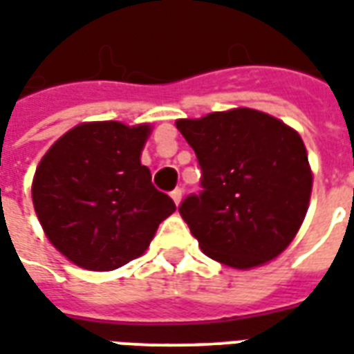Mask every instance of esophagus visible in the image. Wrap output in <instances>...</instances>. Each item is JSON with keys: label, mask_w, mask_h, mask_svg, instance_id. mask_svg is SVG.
<instances>
[{"label": "esophagus", "mask_w": 354, "mask_h": 354, "mask_svg": "<svg viewBox=\"0 0 354 354\" xmlns=\"http://www.w3.org/2000/svg\"><path fill=\"white\" fill-rule=\"evenodd\" d=\"M171 198H173V202H175V204H177V205L181 204L183 190H181V189H175V190H171Z\"/></svg>", "instance_id": "esophagus-1"}]
</instances>
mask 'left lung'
Wrapping results in <instances>:
<instances>
[{
	"label": "left lung",
	"mask_w": 354,
	"mask_h": 354,
	"mask_svg": "<svg viewBox=\"0 0 354 354\" xmlns=\"http://www.w3.org/2000/svg\"><path fill=\"white\" fill-rule=\"evenodd\" d=\"M202 169L179 205L202 252L232 269L278 257L301 227L313 173L299 133L253 109L177 120Z\"/></svg>",
	"instance_id": "obj_1"
}]
</instances>
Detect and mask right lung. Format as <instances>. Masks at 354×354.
<instances>
[{"mask_svg": "<svg viewBox=\"0 0 354 354\" xmlns=\"http://www.w3.org/2000/svg\"><path fill=\"white\" fill-rule=\"evenodd\" d=\"M150 131L149 124H80L37 165L32 183L37 219L49 242L77 267L112 270L137 259L175 212L141 164Z\"/></svg>", "mask_w": 354, "mask_h": 354, "instance_id": "add662e5", "label": "right lung"}]
</instances>
